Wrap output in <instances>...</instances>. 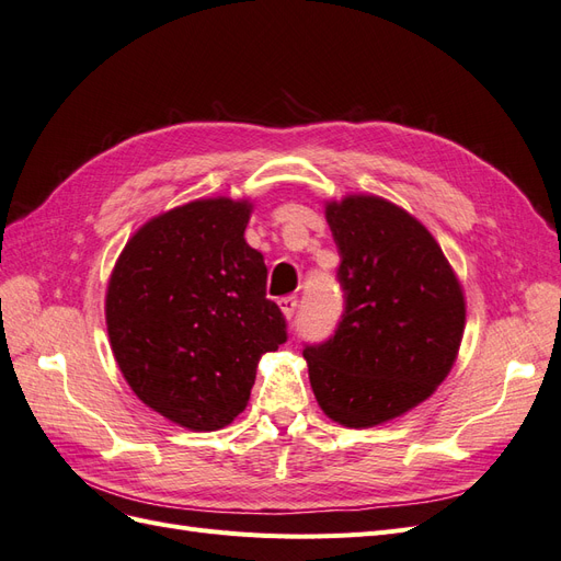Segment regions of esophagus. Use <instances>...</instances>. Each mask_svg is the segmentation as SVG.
Here are the masks:
<instances>
[{"instance_id": "obj_1", "label": "esophagus", "mask_w": 561, "mask_h": 561, "mask_svg": "<svg viewBox=\"0 0 561 561\" xmlns=\"http://www.w3.org/2000/svg\"><path fill=\"white\" fill-rule=\"evenodd\" d=\"M278 307H280V311H283L285 318H293L295 311H297V307H299V299H297L295 295L283 297V299H278Z\"/></svg>"}]
</instances>
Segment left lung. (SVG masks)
Wrapping results in <instances>:
<instances>
[{"mask_svg":"<svg viewBox=\"0 0 561 561\" xmlns=\"http://www.w3.org/2000/svg\"><path fill=\"white\" fill-rule=\"evenodd\" d=\"M339 250L344 313L304 348L320 410L371 428L433 396L456 360L466 299L443 248L416 217L379 196L325 206Z\"/></svg>","mask_w":561,"mask_h":561,"instance_id":"1","label":"left lung"}]
</instances>
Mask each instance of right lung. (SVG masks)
<instances>
[{
  "label": "right lung",
  "instance_id": "add662e5",
  "mask_svg": "<svg viewBox=\"0 0 561 561\" xmlns=\"http://www.w3.org/2000/svg\"><path fill=\"white\" fill-rule=\"evenodd\" d=\"M250 201L198 198L149 219L118 254L105 318L124 379L190 431L225 428L250 400L264 353L287 342L245 243Z\"/></svg>",
  "mask_w": 561,
  "mask_h": 561
}]
</instances>
